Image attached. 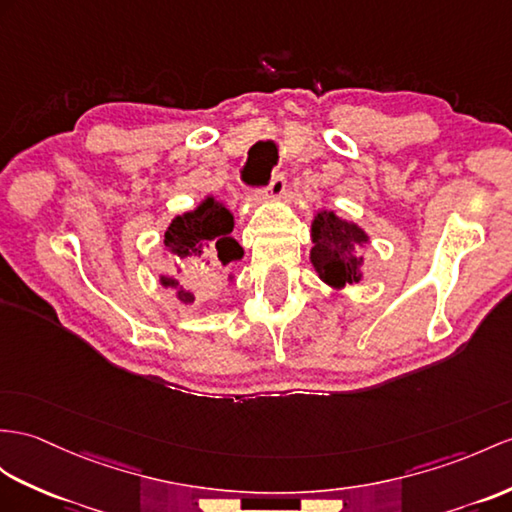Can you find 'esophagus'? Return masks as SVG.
<instances>
[{
    "mask_svg": "<svg viewBox=\"0 0 512 512\" xmlns=\"http://www.w3.org/2000/svg\"><path fill=\"white\" fill-rule=\"evenodd\" d=\"M284 189H286V180H284V176L280 173V176H273L271 178L269 186L265 189V197L271 199V202H276V199L284 193Z\"/></svg>",
    "mask_w": 512,
    "mask_h": 512,
    "instance_id": "34e87169",
    "label": "esophagus"
}]
</instances>
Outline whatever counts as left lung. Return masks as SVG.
<instances>
[{"mask_svg":"<svg viewBox=\"0 0 512 512\" xmlns=\"http://www.w3.org/2000/svg\"><path fill=\"white\" fill-rule=\"evenodd\" d=\"M310 265L323 284L341 291L347 284L363 280L365 256L360 249L369 243V234L354 221L339 217L334 210L321 208L310 223Z\"/></svg>","mask_w":512,"mask_h":512,"instance_id":"left-lung-1","label":"left lung"}]
</instances>
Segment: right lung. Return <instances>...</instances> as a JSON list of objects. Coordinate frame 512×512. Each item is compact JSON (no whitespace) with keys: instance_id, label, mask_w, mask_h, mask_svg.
<instances>
[{"instance_id":"right-lung-1","label":"right lung","mask_w":512,"mask_h":512,"mask_svg":"<svg viewBox=\"0 0 512 512\" xmlns=\"http://www.w3.org/2000/svg\"><path fill=\"white\" fill-rule=\"evenodd\" d=\"M232 230L234 217L230 208L213 195H206L193 210L173 217L165 232L173 269L160 273L158 282L165 289H176V297L182 304H193L195 295L184 289L182 273L189 267H226L234 260H241L243 247L230 236Z\"/></svg>"}]
</instances>
